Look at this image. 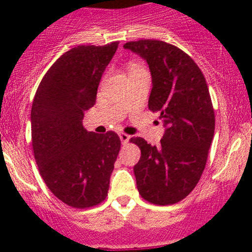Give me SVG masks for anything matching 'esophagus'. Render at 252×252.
<instances>
[{
	"label": "esophagus",
	"mask_w": 252,
	"mask_h": 252,
	"mask_svg": "<svg viewBox=\"0 0 252 252\" xmlns=\"http://www.w3.org/2000/svg\"><path fill=\"white\" fill-rule=\"evenodd\" d=\"M119 139H121L122 144H126L129 141V139H130V136L126 133H119Z\"/></svg>",
	"instance_id": "esophagus-1"
}]
</instances>
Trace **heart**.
I'll return each mask as SVG.
<instances>
[{"label":"heart","instance_id":"heart-1","mask_svg":"<svg viewBox=\"0 0 252 252\" xmlns=\"http://www.w3.org/2000/svg\"><path fill=\"white\" fill-rule=\"evenodd\" d=\"M135 65H136V64H134V63H131V64L129 65V68H130V67H135Z\"/></svg>","mask_w":252,"mask_h":252}]
</instances>
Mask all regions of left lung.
Returning <instances> with one entry per match:
<instances>
[{
	"label": "left lung",
	"instance_id": "1",
	"mask_svg": "<svg viewBox=\"0 0 252 252\" xmlns=\"http://www.w3.org/2000/svg\"><path fill=\"white\" fill-rule=\"evenodd\" d=\"M146 60L152 77L149 108L159 112L166 131L158 146L142 138L134 166L139 194L155 205H173L194 190L201 178L215 134V111L206 79L189 55L159 40L123 46Z\"/></svg>",
	"mask_w": 252,
	"mask_h": 252
}]
</instances>
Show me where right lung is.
Returning <instances> with one entry per match:
<instances>
[{"label":"right lung","instance_id":"1","mask_svg":"<svg viewBox=\"0 0 252 252\" xmlns=\"http://www.w3.org/2000/svg\"><path fill=\"white\" fill-rule=\"evenodd\" d=\"M78 46L61 56L42 78L32 107V145L39 172L57 199L74 208L103 201L121 149L114 131L83 126L98 84L118 47Z\"/></svg>","mask_w":252,"mask_h":252}]
</instances>
